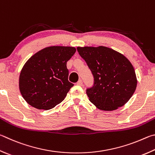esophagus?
Here are the masks:
<instances>
[{
  "instance_id": "34e87169",
  "label": "esophagus",
  "mask_w": 155,
  "mask_h": 155,
  "mask_svg": "<svg viewBox=\"0 0 155 155\" xmlns=\"http://www.w3.org/2000/svg\"><path fill=\"white\" fill-rule=\"evenodd\" d=\"M77 85H79V86H82L83 85V81H82V80H78V81L77 83Z\"/></svg>"
}]
</instances>
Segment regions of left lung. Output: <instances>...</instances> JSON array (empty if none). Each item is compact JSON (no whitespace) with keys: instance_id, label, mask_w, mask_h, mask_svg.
<instances>
[{"instance_id":"1","label":"left lung","mask_w":155,"mask_h":155,"mask_svg":"<svg viewBox=\"0 0 155 155\" xmlns=\"http://www.w3.org/2000/svg\"><path fill=\"white\" fill-rule=\"evenodd\" d=\"M77 51L94 75V85L86 91L90 102L105 111L125 105L137 86L136 72L128 59L104 46L78 47Z\"/></svg>"}]
</instances>
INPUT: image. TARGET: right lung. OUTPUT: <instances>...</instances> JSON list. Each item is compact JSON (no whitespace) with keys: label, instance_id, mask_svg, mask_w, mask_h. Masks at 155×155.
Masks as SVG:
<instances>
[{"label":"right lung","instance_id":"right-lung-1","mask_svg":"<svg viewBox=\"0 0 155 155\" xmlns=\"http://www.w3.org/2000/svg\"><path fill=\"white\" fill-rule=\"evenodd\" d=\"M75 52L72 47H48L26 61L19 74V87L28 104L49 110L62 102L74 85L68 80L66 63Z\"/></svg>","mask_w":155,"mask_h":155}]
</instances>
